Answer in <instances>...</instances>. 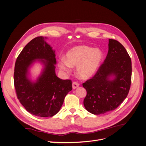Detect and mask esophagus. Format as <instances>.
I'll use <instances>...</instances> for the list:
<instances>
[{"label":"esophagus","mask_w":146,"mask_h":146,"mask_svg":"<svg viewBox=\"0 0 146 146\" xmlns=\"http://www.w3.org/2000/svg\"><path fill=\"white\" fill-rule=\"evenodd\" d=\"M79 86V83L76 82H74L72 83V88L73 89H76V88H78Z\"/></svg>","instance_id":"34e87169"}]
</instances>
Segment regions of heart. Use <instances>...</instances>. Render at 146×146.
Instances as JSON below:
<instances>
[{
    "label": "heart",
    "instance_id": "b5f03b06",
    "mask_svg": "<svg viewBox=\"0 0 146 146\" xmlns=\"http://www.w3.org/2000/svg\"><path fill=\"white\" fill-rule=\"evenodd\" d=\"M102 58V54L99 49L86 46H77L67 52L65 59L59 61L58 66L68 72H70V67H77L78 76L87 79L96 73Z\"/></svg>",
    "mask_w": 146,
    "mask_h": 146
}]
</instances>
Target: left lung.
<instances>
[{
    "label": "left lung",
    "instance_id": "left-lung-1",
    "mask_svg": "<svg viewBox=\"0 0 146 146\" xmlns=\"http://www.w3.org/2000/svg\"><path fill=\"white\" fill-rule=\"evenodd\" d=\"M131 78L129 54L119 41L109 39L108 52L104 63L93 77L83 83L87 92L83 101L85 109L93 114L115 110L129 94Z\"/></svg>",
    "mask_w": 146,
    "mask_h": 146
}]
</instances>
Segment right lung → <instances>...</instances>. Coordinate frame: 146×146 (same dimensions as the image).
Returning <instances> with one entry per match:
<instances>
[{
    "label": "right lung",
    "instance_id": "right-lung-1",
    "mask_svg": "<svg viewBox=\"0 0 146 146\" xmlns=\"http://www.w3.org/2000/svg\"><path fill=\"white\" fill-rule=\"evenodd\" d=\"M38 36L30 41L16 61L14 84L17 99L27 111L39 117H52L58 113L66 96L72 90L70 80H62L56 76L55 50ZM41 60L44 69L37 80L28 78V69L33 62Z\"/></svg>",
    "mask_w": 146,
    "mask_h": 146
}]
</instances>
